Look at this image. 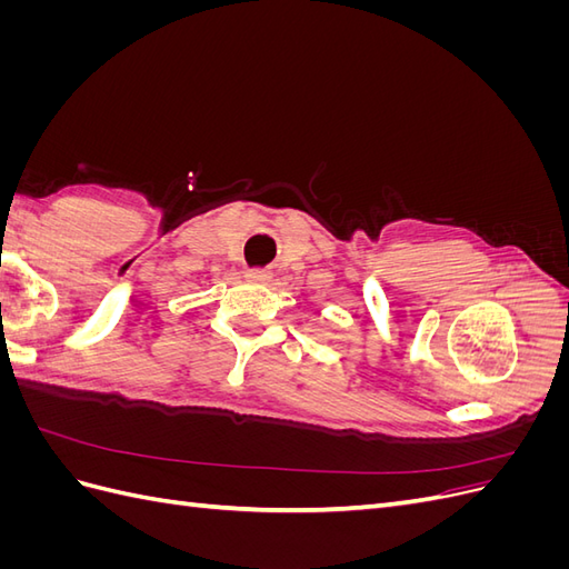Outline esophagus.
<instances>
[{"mask_svg": "<svg viewBox=\"0 0 569 569\" xmlns=\"http://www.w3.org/2000/svg\"><path fill=\"white\" fill-rule=\"evenodd\" d=\"M247 280L263 284V282L270 280V270H266V268H251V270H247Z\"/></svg>", "mask_w": 569, "mask_h": 569, "instance_id": "obj_1", "label": "esophagus"}]
</instances>
